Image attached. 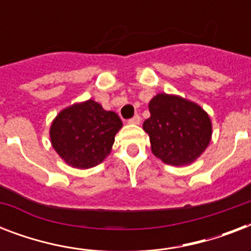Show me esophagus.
I'll use <instances>...</instances> for the list:
<instances>
[{
	"label": "esophagus",
	"instance_id": "1",
	"mask_svg": "<svg viewBox=\"0 0 251 251\" xmlns=\"http://www.w3.org/2000/svg\"><path fill=\"white\" fill-rule=\"evenodd\" d=\"M141 116H139V114H135L133 118H130L129 124H135V125H137V124H141Z\"/></svg>",
	"mask_w": 251,
	"mask_h": 251
}]
</instances>
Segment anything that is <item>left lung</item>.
Segmentation results:
<instances>
[{"label": "left lung", "mask_w": 251, "mask_h": 251, "mask_svg": "<svg viewBox=\"0 0 251 251\" xmlns=\"http://www.w3.org/2000/svg\"><path fill=\"white\" fill-rule=\"evenodd\" d=\"M150 118L143 129L155 156L171 165H187L199 157L211 141L210 117L195 102L159 94L150 101Z\"/></svg>", "instance_id": "8db88e82"}]
</instances>
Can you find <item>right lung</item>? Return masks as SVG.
Listing matches in <instances>:
<instances>
[{"mask_svg": "<svg viewBox=\"0 0 251 251\" xmlns=\"http://www.w3.org/2000/svg\"><path fill=\"white\" fill-rule=\"evenodd\" d=\"M122 121L94 100L64 109L50 127L53 149L69 165L80 169L100 164L110 152Z\"/></svg>", "mask_w": 251, "mask_h": 251, "instance_id": "obj_1", "label": "right lung"}]
</instances>
